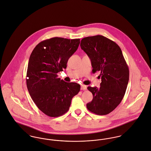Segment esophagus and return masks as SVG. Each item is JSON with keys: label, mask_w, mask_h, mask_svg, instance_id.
Listing matches in <instances>:
<instances>
[{"label": "esophagus", "mask_w": 151, "mask_h": 151, "mask_svg": "<svg viewBox=\"0 0 151 151\" xmlns=\"http://www.w3.org/2000/svg\"><path fill=\"white\" fill-rule=\"evenodd\" d=\"M86 88H87V86L86 85H81V90H85V89H86Z\"/></svg>", "instance_id": "esophagus-1"}]
</instances>
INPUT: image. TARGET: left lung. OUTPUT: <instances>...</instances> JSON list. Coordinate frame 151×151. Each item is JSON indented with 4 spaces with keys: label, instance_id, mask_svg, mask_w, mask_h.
<instances>
[{
    "label": "left lung",
    "instance_id": "obj_1",
    "mask_svg": "<svg viewBox=\"0 0 151 151\" xmlns=\"http://www.w3.org/2000/svg\"><path fill=\"white\" fill-rule=\"evenodd\" d=\"M80 46L91 59L92 72L100 71L101 79L99 89L88 87L93 97L86 107L97 115H107L124 98L129 79L128 66L119 45L103 36L85 37Z\"/></svg>",
    "mask_w": 151,
    "mask_h": 151
}]
</instances>
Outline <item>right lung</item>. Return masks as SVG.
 <instances>
[{
	"label": "right lung",
	"instance_id": "right-lung-1",
	"mask_svg": "<svg viewBox=\"0 0 151 151\" xmlns=\"http://www.w3.org/2000/svg\"><path fill=\"white\" fill-rule=\"evenodd\" d=\"M80 39L53 37L41 41L30 56L27 85L39 109L51 117H58L69 109L72 98L80 91L76 82H66L57 73L66 69L69 58L77 51Z\"/></svg>",
	"mask_w": 151,
	"mask_h": 151
}]
</instances>
